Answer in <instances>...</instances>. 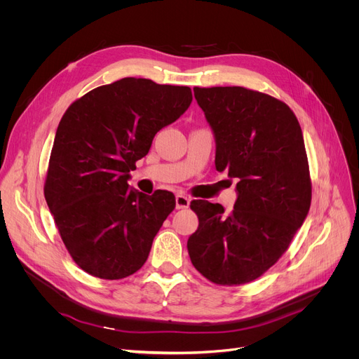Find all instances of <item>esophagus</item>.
I'll return each instance as SVG.
<instances>
[{"label":"esophagus","instance_id":"34e87169","mask_svg":"<svg viewBox=\"0 0 359 359\" xmlns=\"http://www.w3.org/2000/svg\"><path fill=\"white\" fill-rule=\"evenodd\" d=\"M189 203H191V199L187 198L186 195H177V196H176V208H177V210H186V208H189Z\"/></svg>","mask_w":359,"mask_h":359}]
</instances>
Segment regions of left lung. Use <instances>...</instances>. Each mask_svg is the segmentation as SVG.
Listing matches in <instances>:
<instances>
[{
  "label": "left lung",
  "mask_w": 359,
  "mask_h": 359,
  "mask_svg": "<svg viewBox=\"0 0 359 359\" xmlns=\"http://www.w3.org/2000/svg\"><path fill=\"white\" fill-rule=\"evenodd\" d=\"M215 138V167L237 179L234 210L196 199L187 240L194 266L214 284L257 279L285 253L311 202L303 132L284 103L244 87L194 88Z\"/></svg>",
  "instance_id": "8db88e82"
}]
</instances>
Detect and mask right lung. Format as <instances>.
<instances>
[{
  "label": "right lung",
  "mask_w": 359,
  "mask_h": 359,
  "mask_svg": "<svg viewBox=\"0 0 359 359\" xmlns=\"http://www.w3.org/2000/svg\"><path fill=\"white\" fill-rule=\"evenodd\" d=\"M192 103L184 86L122 79L88 91L55 134L45 199L67 250L87 273L122 279L145 263L172 192L145 195L128 184L157 132Z\"/></svg>",
  "instance_id": "right-lung-1"
}]
</instances>
